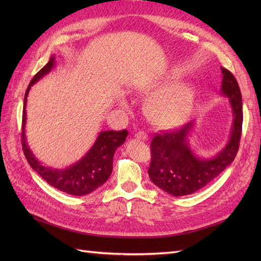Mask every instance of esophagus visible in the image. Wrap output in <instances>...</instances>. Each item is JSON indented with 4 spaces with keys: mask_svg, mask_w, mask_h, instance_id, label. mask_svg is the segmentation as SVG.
Instances as JSON below:
<instances>
[{
    "mask_svg": "<svg viewBox=\"0 0 261 261\" xmlns=\"http://www.w3.org/2000/svg\"><path fill=\"white\" fill-rule=\"evenodd\" d=\"M135 137H136L138 140H147V139H148V135H147V134H146L145 132H143V130L137 132V133L135 134Z\"/></svg>",
    "mask_w": 261,
    "mask_h": 261,
    "instance_id": "esophagus-1",
    "label": "esophagus"
}]
</instances>
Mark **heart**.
<instances>
[{
	"mask_svg": "<svg viewBox=\"0 0 261 261\" xmlns=\"http://www.w3.org/2000/svg\"><path fill=\"white\" fill-rule=\"evenodd\" d=\"M194 92L185 85H174L162 91L150 107V116L164 127L183 123L192 111Z\"/></svg>",
	"mask_w": 261,
	"mask_h": 261,
	"instance_id": "b5f03b06",
	"label": "heart"
}]
</instances>
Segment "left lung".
<instances>
[{"label": "left lung", "mask_w": 261, "mask_h": 261, "mask_svg": "<svg viewBox=\"0 0 261 261\" xmlns=\"http://www.w3.org/2000/svg\"><path fill=\"white\" fill-rule=\"evenodd\" d=\"M221 93L228 98L233 113V125L225 147L212 158H199L188 145L195 122L180 128L158 134L151 140V161L148 174L152 183L165 193L175 197L194 194L221 174L230 165L239 151L243 124L242 94L233 74L221 67Z\"/></svg>", "instance_id": "obj_1"}]
</instances>
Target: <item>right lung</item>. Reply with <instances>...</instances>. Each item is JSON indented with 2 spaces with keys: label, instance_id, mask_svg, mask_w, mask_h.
<instances>
[{
  "label": "right lung",
  "instance_id": "add662e5",
  "mask_svg": "<svg viewBox=\"0 0 261 261\" xmlns=\"http://www.w3.org/2000/svg\"><path fill=\"white\" fill-rule=\"evenodd\" d=\"M55 58L51 57L46 63L31 80L25 93L22 110V127H21V146L23 153L30 167L40 175L46 183L58 188L59 191L74 196H84L96 191L98 187L103 185L110 177L113 170V156L115 150L125 143L128 132L124 129L121 132L106 130L101 132L92 147L89 149L80 161L70 167L61 170L45 167L39 161L31 151L25 134L26 126V105L30 87L39 80L51 72L54 67Z\"/></svg>",
  "mask_w": 261,
  "mask_h": 261
}]
</instances>
